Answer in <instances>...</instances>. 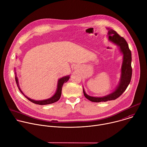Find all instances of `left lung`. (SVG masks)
<instances>
[{
  "mask_svg": "<svg viewBox=\"0 0 147 147\" xmlns=\"http://www.w3.org/2000/svg\"><path fill=\"white\" fill-rule=\"evenodd\" d=\"M109 40L114 43L117 44L120 47L121 53L123 55V64L121 69V82L117 89L111 94L103 97H96L88 96L86 94L84 90L83 92L86 99L93 102H103L109 100H115L119 97L126 89L129 84L130 82L132 76V68L131 65V53L129 48V45L125 39L119 35L117 32L110 29L109 31Z\"/></svg>",
  "mask_w": 147,
  "mask_h": 147,
  "instance_id": "obj_1",
  "label": "left lung"
}]
</instances>
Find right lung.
Wrapping results in <instances>:
<instances>
[{"label": "right lung", "mask_w": 147, "mask_h": 147, "mask_svg": "<svg viewBox=\"0 0 147 147\" xmlns=\"http://www.w3.org/2000/svg\"><path fill=\"white\" fill-rule=\"evenodd\" d=\"M69 76H67V77H64L63 78H61L58 81V88H57V92L56 93H55V94L52 97H51V98L48 99H47V100H41V101H36V100H32V99H30L29 98H28V97H27L24 93L23 92L21 91L20 88L18 86V78L16 76L15 77V79H16V81L17 84V86L19 88V90L26 97V98L29 100L31 102L34 103V104H36V105H50V104H52V103H54L55 102H57L58 100H59V99L61 98V94H62V86L63 85L64 83L66 82L69 79Z\"/></svg>", "instance_id": "1"}]
</instances>
